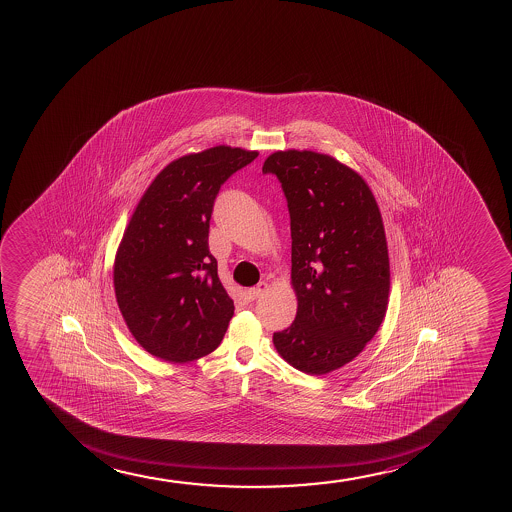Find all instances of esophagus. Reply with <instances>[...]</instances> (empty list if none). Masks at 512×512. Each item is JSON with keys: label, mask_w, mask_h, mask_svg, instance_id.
Returning a JSON list of instances; mask_svg holds the SVG:
<instances>
[{"label": "esophagus", "mask_w": 512, "mask_h": 512, "mask_svg": "<svg viewBox=\"0 0 512 512\" xmlns=\"http://www.w3.org/2000/svg\"><path fill=\"white\" fill-rule=\"evenodd\" d=\"M267 282H260L259 286H255V288L248 289L247 293V299H250V301H255V299L260 298V296H264L265 291H267Z\"/></svg>", "instance_id": "1"}]
</instances>
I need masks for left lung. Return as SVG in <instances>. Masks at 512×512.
Segmentation results:
<instances>
[{
    "mask_svg": "<svg viewBox=\"0 0 512 512\" xmlns=\"http://www.w3.org/2000/svg\"><path fill=\"white\" fill-rule=\"evenodd\" d=\"M276 175L291 218V279L298 313L274 334L277 352L303 373L351 362L383 322L390 293L385 228L368 184L332 156L277 151Z\"/></svg>",
    "mask_w": 512,
    "mask_h": 512,
    "instance_id": "8db88e82",
    "label": "left lung"
}]
</instances>
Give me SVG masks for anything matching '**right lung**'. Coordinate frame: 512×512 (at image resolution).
I'll list each match as a JSON object with an SVG mask.
<instances>
[{"label":"right lung","instance_id":"obj_1","mask_svg":"<svg viewBox=\"0 0 512 512\" xmlns=\"http://www.w3.org/2000/svg\"><path fill=\"white\" fill-rule=\"evenodd\" d=\"M259 156L230 146L187 155L144 192L115 257L117 305L139 345L168 362L213 352L235 305L209 252L221 185Z\"/></svg>","mask_w":512,"mask_h":512}]
</instances>
